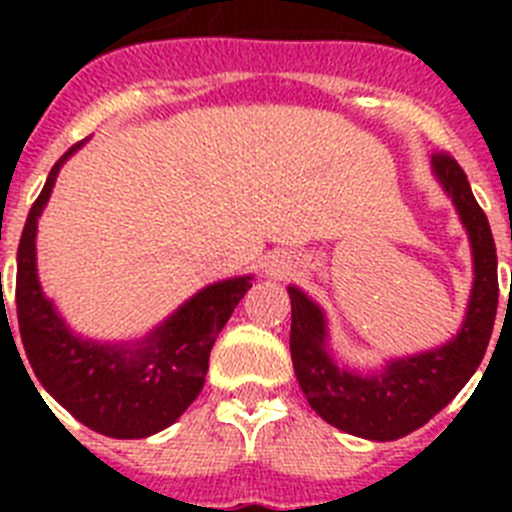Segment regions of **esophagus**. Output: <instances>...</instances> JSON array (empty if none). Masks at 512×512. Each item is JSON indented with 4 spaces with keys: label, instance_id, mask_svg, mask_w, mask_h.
<instances>
[{
    "label": "esophagus",
    "instance_id": "34e87169",
    "mask_svg": "<svg viewBox=\"0 0 512 512\" xmlns=\"http://www.w3.org/2000/svg\"><path fill=\"white\" fill-rule=\"evenodd\" d=\"M292 261H289V256H284V253H274V256H269V259H266V274H269V277H277V279H282L284 274H289V271H292Z\"/></svg>",
    "mask_w": 512,
    "mask_h": 512
}]
</instances>
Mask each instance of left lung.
Instances as JSON below:
<instances>
[{
  "label": "left lung",
  "mask_w": 512,
  "mask_h": 512,
  "mask_svg": "<svg viewBox=\"0 0 512 512\" xmlns=\"http://www.w3.org/2000/svg\"><path fill=\"white\" fill-rule=\"evenodd\" d=\"M431 174L454 202L472 246V292L456 336L420 354L387 359L372 372H356L330 354L323 307L289 284V351L310 408L338 431L369 441H397L425 425L459 395L482 364L497 315V253L485 212L467 174L449 153L431 158Z\"/></svg>",
  "instance_id": "obj_1"
}]
</instances>
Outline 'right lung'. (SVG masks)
Listing matches in <instances>:
<instances>
[{"label": "right lung", "mask_w": 512, "mask_h": 512, "mask_svg": "<svg viewBox=\"0 0 512 512\" xmlns=\"http://www.w3.org/2000/svg\"><path fill=\"white\" fill-rule=\"evenodd\" d=\"M84 143L58 158L22 228L17 325L35 377L58 405L102 436L148 438L176 423L197 400L217 333L251 289L253 277L207 284L138 341L99 343L74 333L40 287L35 238L58 171Z\"/></svg>", "instance_id": "right-lung-1"}]
</instances>
